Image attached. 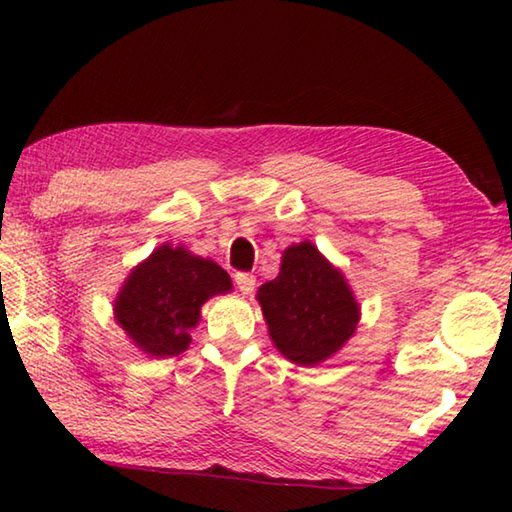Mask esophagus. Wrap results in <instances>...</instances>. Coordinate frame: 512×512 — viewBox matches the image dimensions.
<instances>
[{"label":"esophagus","mask_w":512,"mask_h":512,"mask_svg":"<svg viewBox=\"0 0 512 512\" xmlns=\"http://www.w3.org/2000/svg\"><path fill=\"white\" fill-rule=\"evenodd\" d=\"M255 275L250 273H235V284L239 287V291L244 293V296H248V293L255 291Z\"/></svg>","instance_id":"34e87169"}]
</instances>
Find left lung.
<instances>
[{"label":"left lung","instance_id":"1","mask_svg":"<svg viewBox=\"0 0 512 512\" xmlns=\"http://www.w3.org/2000/svg\"><path fill=\"white\" fill-rule=\"evenodd\" d=\"M268 334L298 366H318L339 352L359 323V305L343 273L309 241L289 246L275 280L257 291Z\"/></svg>","mask_w":512,"mask_h":512}]
</instances>
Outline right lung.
<instances>
[{"label": "right lung", "mask_w": 512, "mask_h": 512, "mask_svg": "<svg viewBox=\"0 0 512 512\" xmlns=\"http://www.w3.org/2000/svg\"><path fill=\"white\" fill-rule=\"evenodd\" d=\"M230 289V275L212 259L164 244L126 277L115 318L149 357H176L192 343L189 329L198 325L203 302Z\"/></svg>", "instance_id": "1"}]
</instances>
